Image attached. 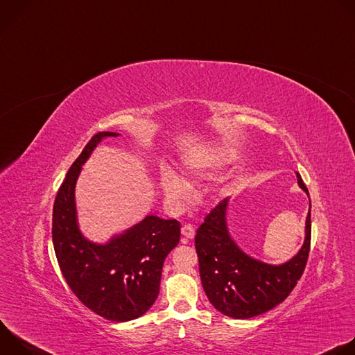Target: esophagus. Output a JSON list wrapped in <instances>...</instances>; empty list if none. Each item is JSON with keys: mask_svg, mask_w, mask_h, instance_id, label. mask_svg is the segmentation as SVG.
I'll return each instance as SVG.
<instances>
[{"mask_svg": "<svg viewBox=\"0 0 355 355\" xmlns=\"http://www.w3.org/2000/svg\"><path fill=\"white\" fill-rule=\"evenodd\" d=\"M181 234L184 237V240L187 239H193L195 237V229L191 225H184L181 227Z\"/></svg>", "mask_w": 355, "mask_h": 355, "instance_id": "esophagus-1", "label": "esophagus"}]
</instances>
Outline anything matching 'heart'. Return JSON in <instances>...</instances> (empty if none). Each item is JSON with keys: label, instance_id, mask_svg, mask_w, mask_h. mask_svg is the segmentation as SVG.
Instances as JSON below:
<instances>
[{"label": "heart", "instance_id": "obj_1", "mask_svg": "<svg viewBox=\"0 0 355 355\" xmlns=\"http://www.w3.org/2000/svg\"><path fill=\"white\" fill-rule=\"evenodd\" d=\"M236 157V151L230 147H216L211 150L207 156L193 159L184 163V171L188 175L199 174L208 168H216L230 163ZM160 188L166 200L171 207H181L189 198L188 184L171 170H163L160 173Z\"/></svg>", "mask_w": 355, "mask_h": 355}]
</instances>
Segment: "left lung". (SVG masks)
<instances>
[{
    "mask_svg": "<svg viewBox=\"0 0 355 355\" xmlns=\"http://www.w3.org/2000/svg\"><path fill=\"white\" fill-rule=\"evenodd\" d=\"M297 185L306 192L299 173ZM311 204V199H309ZM229 198L207 215L195 236L202 286L216 311L233 319H250L275 308L292 292L306 267L311 248V205L305 240L297 254L272 266L248 256L232 239L227 229Z\"/></svg>",
    "mask_w": 355,
    "mask_h": 355,
    "instance_id": "obj_1",
    "label": "left lung"
}]
</instances>
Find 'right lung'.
Segmentation results:
<instances>
[{
    "mask_svg": "<svg viewBox=\"0 0 355 355\" xmlns=\"http://www.w3.org/2000/svg\"><path fill=\"white\" fill-rule=\"evenodd\" d=\"M99 132L88 141L59 188L53 207L55 252L69 286L84 305L112 322L144 315L157 299L168 252L180 241V222L147 215L105 244L88 240L80 230L76 184L84 163L105 137Z\"/></svg>",
    "mask_w": 355,
    "mask_h": 355,
    "instance_id": "1",
    "label": "right lung"
}]
</instances>
